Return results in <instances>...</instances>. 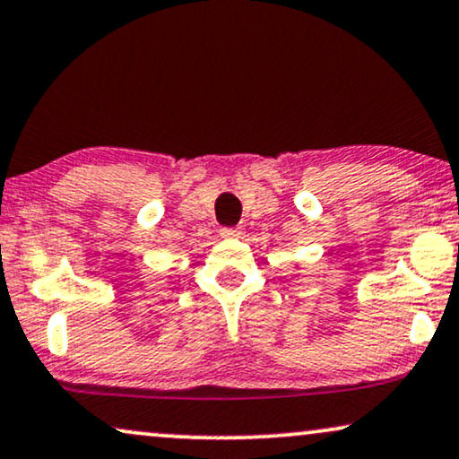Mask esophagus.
Instances as JSON below:
<instances>
[{
    "mask_svg": "<svg viewBox=\"0 0 459 459\" xmlns=\"http://www.w3.org/2000/svg\"><path fill=\"white\" fill-rule=\"evenodd\" d=\"M220 235L226 237V239H235V237L241 235V230L237 226H224V229H220Z\"/></svg>",
    "mask_w": 459,
    "mask_h": 459,
    "instance_id": "obj_1",
    "label": "esophagus"
}]
</instances>
